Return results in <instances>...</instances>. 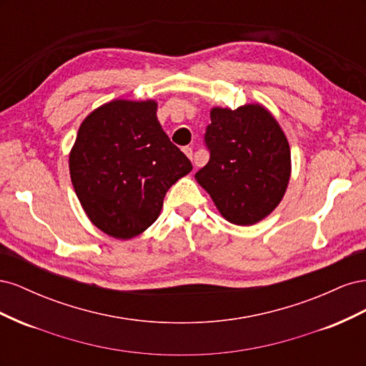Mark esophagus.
I'll use <instances>...</instances> for the list:
<instances>
[{
    "instance_id": "1",
    "label": "esophagus",
    "mask_w": 366,
    "mask_h": 366,
    "mask_svg": "<svg viewBox=\"0 0 366 366\" xmlns=\"http://www.w3.org/2000/svg\"><path fill=\"white\" fill-rule=\"evenodd\" d=\"M183 152H184L186 156L189 157V159H192V157H194V149H192L191 147H184V148H183Z\"/></svg>"
}]
</instances>
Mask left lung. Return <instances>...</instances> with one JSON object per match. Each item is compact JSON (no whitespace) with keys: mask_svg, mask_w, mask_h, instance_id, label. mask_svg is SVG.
I'll return each mask as SVG.
<instances>
[{"mask_svg":"<svg viewBox=\"0 0 366 366\" xmlns=\"http://www.w3.org/2000/svg\"><path fill=\"white\" fill-rule=\"evenodd\" d=\"M204 145L209 162L195 179L227 221L250 226L280 204L290 180V147L264 107L214 108Z\"/></svg>","mask_w":366,"mask_h":366,"instance_id":"8db88e82","label":"left lung"}]
</instances>
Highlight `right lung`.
<instances>
[{"label": "right lung", "instance_id": "add662e5", "mask_svg": "<svg viewBox=\"0 0 366 366\" xmlns=\"http://www.w3.org/2000/svg\"><path fill=\"white\" fill-rule=\"evenodd\" d=\"M154 101H113L88 116L70 152L74 192L96 227L129 239L160 215L169 187L192 163L169 140Z\"/></svg>", "mask_w": 366, "mask_h": 366}]
</instances>
